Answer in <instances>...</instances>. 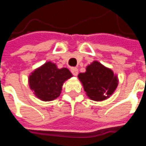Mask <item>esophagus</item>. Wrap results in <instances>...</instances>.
I'll return each mask as SVG.
<instances>
[{
	"label": "esophagus",
	"mask_w": 146,
	"mask_h": 146,
	"mask_svg": "<svg viewBox=\"0 0 146 146\" xmlns=\"http://www.w3.org/2000/svg\"><path fill=\"white\" fill-rule=\"evenodd\" d=\"M71 72H72V73L74 76H77V74H78V70L76 68H72L71 69Z\"/></svg>",
	"instance_id": "esophagus-1"
}]
</instances>
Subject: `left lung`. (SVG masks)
Listing matches in <instances>:
<instances>
[{"label": "left lung", "instance_id": "8db88e82", "mask_svg": "<svg viewBox=\"0 0 146 146\" xmlns=\"http://www.w3.org/2000/svg\"><path fill=\"white\" fill-rule=\"evenodd\" d=\"M78 78L86 95L93 101H104L113 95L119 84L116 74L98 61H93L86 67Z\"/></svg>", "mask_w": 146, "mask_h": 146}]
</instances>
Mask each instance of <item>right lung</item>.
I'll return each instance as SVG.
<instances>
[{
    "mask_svg": "<svg viewBox=\"0 0 146 146\" xmlns=\"http://www.w3.org/2000/svg\"><path fill=\"white\" fill-rule=\"evenodd\" d=\"M72 76L67 68L58 69L56 64L48 61L30 73L28 83L36 98L50 102L60 95L63 84Z\"/></svg>",
    "mask_w": 146,
    "mask_h": 146,
    "instance_id": "obj_1",
    "label": "right lung"
}]
</instances>
